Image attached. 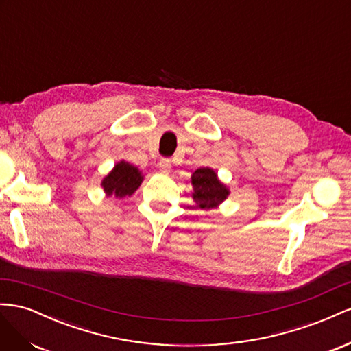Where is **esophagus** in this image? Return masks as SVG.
<instances>
[{"label": "esophagus", "mask_w": 351, "mask_h": 351, "mask_svg": "<svg viewBox=\"0 0 351 351\" xmlns=\"http://www.w3.org/2000/svg\"><path fill=\"white\" fill-rule=\"evenodd\" d=\"M170 167H172V162H170L169 158H162V160H160V162H158L160 172L169 173V172H170Z\"/></svg>", "instance_id": "esophagus-1"}]
</instances>
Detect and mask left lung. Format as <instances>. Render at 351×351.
<instances>
[{"label":"left lung","mask_w":351,"mask_h":351,"mask_svg":"<svg viewBox=\"0 0 351 351\" xmlns=\"http://www.w3.org/2000/svg\"><path fill=\"white\" fill-rule=\"evenodd\" d=\"M193 198L199 208H215L229 195V188L219 181L217 173L210 167H199L191 176Z\"/></svg>","instance_id":"8db88e82"}]
</instances>
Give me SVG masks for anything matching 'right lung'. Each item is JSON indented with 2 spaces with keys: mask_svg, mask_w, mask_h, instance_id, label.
Segmentation results:
<instances>
[{
  "mask_svg": "<svg viewBox=\"0 0 351 351\" xmlns=\"http://www.w3.org/2000/svg\"><path fill=\"white\" fill-rule=\"evenodd\" d=\"M144 176L139 172L138 167L122 160V162L114 165L112 172L103 179L101 186L108 197L114 195L123 198L126 195H132L138 186L141 185Z\"/></svg>",
  "mask_w": 351,
  "mask_h": 351,
  "instance_id": "add662e5",
  "label": "right lung"
}]
</instances>
